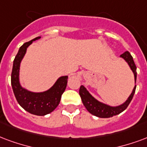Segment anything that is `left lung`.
Here are the masks:
<instances>
[{"label":"left lung","instance_id":"left-lung-1","mask_svg":"<svg viewBox=\"0 0 147 147\" xmlns=\"http://www.w3.org/2000/svg\"><path fill=\"white\" fill-rule=\"evenodd\" d=\"M121 57L125 60L126 62L129 64V67L131 68V71H133L135 76V82H136V76H137V74H136V66L135 65L134 61H133V58L131 57V54L129 51H125L122 54H121ZM136 86H135L134 89L132 90L131 95L129 96L128 100L123 104H121L120 106H118V107H111V106H108L107 104H102L100 102H99L98 100H96L95 98H93V96L90 95L89 92L86 90V88L83 86H80L79 95H80V97L82 99V101L83 104H84V106L90 114L95 115L96 117H99V118H111V117H113L115 115H119L120 113L124 111L128 107L129 104H130V102L133 98L135 91H136Z\"/></svg>","mask_w":147,"mask_h":147}]
</instances>
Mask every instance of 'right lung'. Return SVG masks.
I'll use <instances>...</instances> for the list:
<instances>
[{
    "mask_svg": "<svg viewBox=\"0 0 147 147\" xmlns=\"http://www.w3.org/2000/svg\"><path fill=\"white\" fill-rule=\"evenodd\" d=\"M40 36L36 37L25 43L18 50L13 62L11 82L13 92L19 105L30 114L43 116L52 112L58 106L61 95L65 92L68 82V76L60 77L51 89L43 93H32L22 87L19 83L18 74L22 59L26 52L27 47L32 41L39 40Z\"/></svg>",
    "mask_w": 147,
    "mask_h": 147,
    "instance_id": "1",
    "label": "right lung"
}]
</instances>
